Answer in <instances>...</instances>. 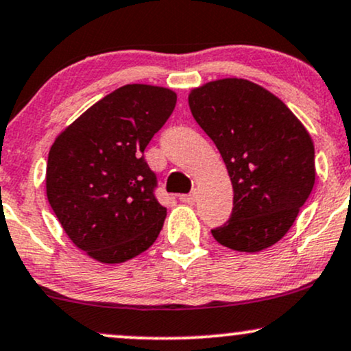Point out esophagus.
Masks as SVG:
<instances>
[{
    "mask_svg": "<svg viewBox=\"0 0 351 351\" xmlns=\"http://www.w3.org/2000/svg\"><path fill=\"white\" fill-rule=\"evenodd\" d=\"M196 199H197V193L196 191H193L189 194H181V196H180V201L186 202V204H193V202Z\"/></svg>",
    "mask_w": 351,
    "mask_h": 351,
    "instance_id": "obj_1",
    "label": "esophagus"
}]
</instances>
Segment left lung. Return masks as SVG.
<instances>
[{
  "instance_id": "left-lung-1",
  "label": "left lung",
  "mask_w": 351,
  "mask_h": 351,
  "mask_svg": "<svg viewBox=\"0 0 351 351\" xmlns=\"http://www.w3.org/2000/svg\"><path fill=\"white\" fill-rule=\"evenodd\" d=\"M189 109L221 152L234 208L213 237L237 252H260L286 235L315 181L314 143L280 98L242 78L189 93Z\"/></svg>"
}]
</instances>
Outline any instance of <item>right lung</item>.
Listing matches in <instances>:
<instances>
[{
    "label": "right lung",
    "instance_id": "add662e5",
    "mask_svg": "<svg viewBox=\"0 0 351 351\" xmlns=\"http://www.w3.org/2000/svg\"><path fill=\"white\" fill-rule=\"evenodd\" d=\"M176 104L168 88L125 84L83 112L55 138L47 160V199L80 250L101 263L145 252L167 208L143 150Z\"/></svg>",
    "mask_w": 351,
    "mask_h": 351
}]
</instances>
